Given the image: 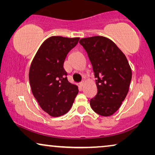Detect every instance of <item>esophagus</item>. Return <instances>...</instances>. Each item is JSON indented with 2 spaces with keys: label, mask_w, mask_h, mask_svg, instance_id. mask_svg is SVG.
Segmentation results:
<instances>
[{
  "label": "esophagus",
  "mask_w": 155,
  "mask_h": 155,
  "mask_svg": "<svg viewBox=\"0 0 155 155\" xmlns=\"http://www.w3.org/2000/svg\"><path fill=\"white\" fill-rule=\"evenodd\" d=\"M83 84H84V82H80V83H79V85H80V87H82V86H83Z\"/></svg>",
  "instance_id": "esophagus-1"
}]
</instances>
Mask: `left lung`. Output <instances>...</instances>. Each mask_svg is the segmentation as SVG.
Returning <instances> with one entry per match:
<instances>
[{
	"label": "left lung",
	"instance_id": "left-lung-1",
	"mask_svg": "<svg viewBox=\"0 0 155 155\" xmlns=\"http://www.w3.org/2000/svg\"><path fill=\"white\" fill-rule=\"evenodd\" d=\"M79 43L90 59L97 93L90 101L94 112L102 116L114 114L128 94L132 72L126 57L111 40L95 36L84 38Z\"/></svg>",
	"mask_w": 155,
	"mask_h": 155
}]
</instances>
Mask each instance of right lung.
I'll list each match as a JSON object with an SVG mask.
<instances>
[{"mask_svg": "<svg viewBox=\"0 0 155 155\" xmlns=\"http://www.w3.org/2000/svg\"><path fill=\"white\" fill-rule=\"evenodd\" d=\"M79 39L48 38L40 46L31 63L29 80L31 92L41 109L54 117L66 114L78 93V87L68 80L63 63Z\"/></svg>", "mask_w": 155, "mask_h": 155, "instance_id": "right-lung-1", "label": "right lung"}]
</instances>
